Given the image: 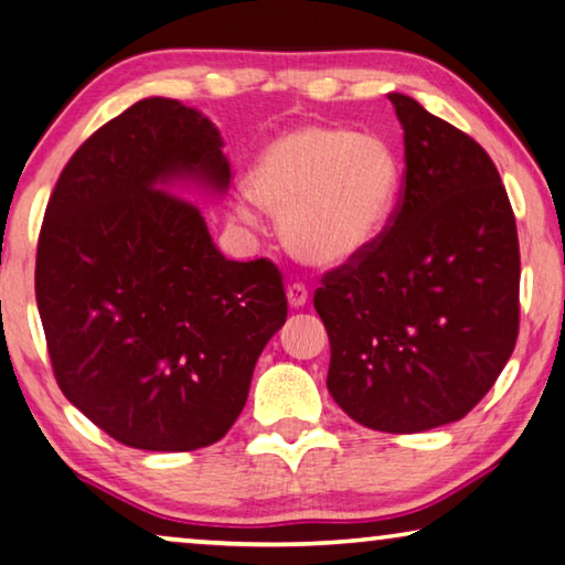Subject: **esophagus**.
<instances>
[{
    "instance_id": "esophagus-1",
    "label": "esophagus",
    "mask_w": 565,
    "mask_h": 565,
    "mask_svg": "<svg viewBox=\"0 0 565 565\" xmlns=\"http://www.w3.org/2000/svg\"><path fill=\"white\" fill-rule=\"evenodd\" d=\"M288 302L292 305V308H302V305L308 302V288H305L302 282L288 285Z\"/></svg>"
}]
</instances>
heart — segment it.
Here are the masks:
<instances>
[{
  "label": "heart",
  "instance_id": "heart-1",
  "mask_svg": "<svg viewBox=\"0 0 565 565\" xmlns=\"http://www.w3.org/2000/svg\"><path fill=\"white\" fill-rule=\"evenodd\" d=\"M401 162L383 137L332 125H300L277 137L249 170L247 192L282 220L295 257L340 267L375 243L391 222ZM243 220H253L245 205Z\"/></svg>",
  "mask_w": 565,
  "mask_h": 565
}]
</instances>
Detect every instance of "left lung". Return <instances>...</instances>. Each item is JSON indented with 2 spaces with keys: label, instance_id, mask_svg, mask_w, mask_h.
Returning <instances> with one entry per match:
<instances>
[{
  "label": "left lung",
  "instance_id": "8db88e82",
  "mask_svg": "<svg viewBox=\"0 0 565 565\" xmlns=\"http://www.w3.org/2000/svg\"><path fill=\"white\" fill-rule=\"evenodd\" d=\"M401 198L363 255L312 295L330 338L328 391L355 423L423 433L460 420L511 358L521 320L515 215L473 137L405 95Z\"/></svg>",
  "mask_w": 565,
  "mask_h": 565
}]
</instances>
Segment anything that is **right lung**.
Returning a JSON list of instances; mask_svg holds the SVG:
<instances>
[{"mask_svg":"<svg viewBox=\"0 0 565 565\" xmlns=\"http://www.w3.org/2000/svg\"><path fill=\"white\" fill-rule=\"evenodd\" d=\"M230 184L217 127L150 97L64 164L36 243L34 292L64 397L129 448L212 446L243 413L288 318L267 257L227 260L195 202L162 184Z\"/></svg>","mask_w":565,"mask_h":565,"instance_id":"right-lung-1","label":"right lung"}]
</instances>
